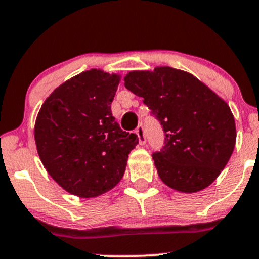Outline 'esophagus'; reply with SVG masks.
<instances>
[{
    "label": "esophagus",
    "instance_id": "esophagus-1",
    "mask_svg": "<svg viewBox=\"0 0 259 259\" xmlns=\"http://www.w3.org/2000/svg\"><path fill=\"white\" fill-rule=\"evenodd\" d=\"M135 133H137L138 138H139L140 145H144L145 142H146V137H145L144 127H143V125H139V126L137 127V130H135Z\"/></svg>",
    "mask_w": 259,
    "mask_h": 259
}]
</instances>
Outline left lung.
Wrapping results in <instances>:
<instances>
[{
	"label": "left lung",
	"instance_id": "left-lung-1",
	"mask_svg": "<svg viewBox=\"0 0 259 259\" xmlns=\"http://www.w3.org/2000/svg\"><path fill=\"white\" fill-rule=\"evenodd\" d=\"M124 81L163 126L164 146L153 159L164 184L182 193L210 185L236 145L228 104L192 74L169 66L130 71Z\"/></svg>",
	"mask_w": 259,
	"mask_h": 259
}]
</instances>
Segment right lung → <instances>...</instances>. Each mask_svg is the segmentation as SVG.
Returning a JSON list of instances; mask_svg holds the SVG:
<instances>
[{
	"instance_id": "obj_1",
	"label": "right lung",
	"mask_w": 259,
	"mask_h": 259,
	"mask_svg": "<svg viewBox=\"0 0 259 259\" xmlns=\"http://www.w3.org/2000/svg\"><path fill=\"white\" fill-rule=\"evenodd\" d=\"M120 76L88 70L55 89L38 111L35 142L51 178L80 198L113 189L139 143L111 114Z\"/></svg>"
}]
</instances>
